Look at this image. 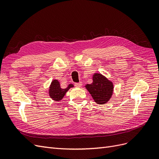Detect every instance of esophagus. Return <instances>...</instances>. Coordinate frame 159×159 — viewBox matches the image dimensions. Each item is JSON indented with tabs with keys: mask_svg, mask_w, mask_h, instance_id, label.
<instances>
[{
	"mask_svg": "<svg viewBox=\"0 0 159 159\" xmlns=\"http://www.w3.org/2000/svg\"><path fill=\"white\" fill-rule=\"evenodd\" d=\"M81 85H82V84H81V82H80V83H75V87H77V88H80Z\"/></svg>",
	"mask_w": 159,
	"mask_h": 159,
	"instance_id": "34e87169",
	"label": "esophagus"
}]
</instances>
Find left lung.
<instances>
[{"instance_id":"8db88e82","label":"left lung","mask_w":159,"mask_h":159,"mask_svg":"<svg viewBox=\"0 0 159 159\" xmlns=\"http://www.w3.org/2000/svg\"><path fill=\"white\" fill-rule=\"evenodd\" d=\"M92 78V84H86L85 88L92 96L96 103L103 105L107 103L113 95V82L99 73L94 74Z\"/></svg>"}]
</instances>
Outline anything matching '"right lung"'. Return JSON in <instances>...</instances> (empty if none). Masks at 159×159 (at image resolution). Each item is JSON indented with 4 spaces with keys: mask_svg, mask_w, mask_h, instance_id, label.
Wrapping results in <instances>:
<instances>
[{
    "mask_svg": "<svg viewBox=\"0 0 159 159\" xmlns=\"http://www.w3.org/2000/svg\"><path fill=\"white\" fill-rule=\"evenodd\" d=\"M73 87V84H69L66 88H61L58 80H53L50 85L48 93L52 100L59 102L63 99L67 91Z\"/></svg>",
    "mask_w": 159,
    "mask_h": 159,
    "instance_id": "right-lung-1",
    "label": "right lung"
}]
</instances>
